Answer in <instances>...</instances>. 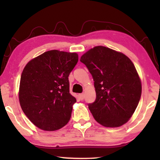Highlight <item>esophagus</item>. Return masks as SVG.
<instances>
[{"instance_id":"1","label":"esophagus","mask_w":160,"mask_h":160,"mask_svg":"<svg viewBox=\"0 0 160 160\" xmlns=\"http://www.w3.org/2000/svg\"><path fill=\"white\" fill-rule=\"evenodd\" d=\"M78 96H79V98H80L81 100H83L84 97H85V94H80Z\"/></svg>"}]
</instances>
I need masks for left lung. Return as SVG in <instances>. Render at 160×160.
I'll return each mask as SVG.
<instances>
[{
    "label": "left lung",
    "instance_id": "1",
    "mask_svg": "<svg viewBox=\"0 0 160 160\" xmlns=\"http://www.w3.org/2000/svg\"><path fill=\"white\" fill-rule=\"evenodd\" d=\"M80 61L94 81L97 97L88 105L94 119L109 128L128 122L142 93L141 80L131 59L119 51L97 46L84 53Z\"/></svg>",
    "mask_w": 160,
    "mask_h": 160
}]
</instances>
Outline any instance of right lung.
I'll return each instance as SVG.
<instances>
[{
  "label": "right lung",
  "instance_id": "add662e5",
  "mask_svg": "<svg viewBox=\"0 0 160 160\" xmlns=\"http://www.w3.org/2000/svg\"><path fill=\"white\" fill-rule=\"evenodd\" d=\"M78 61L77 53L51 50L24 68L19 101L27 117L39 128L53 131L68 123L76 102L70 93L68 76Z\"/></svg>",
  "mask_w": 160,
  "mask_h": 160
}]
</instances>
